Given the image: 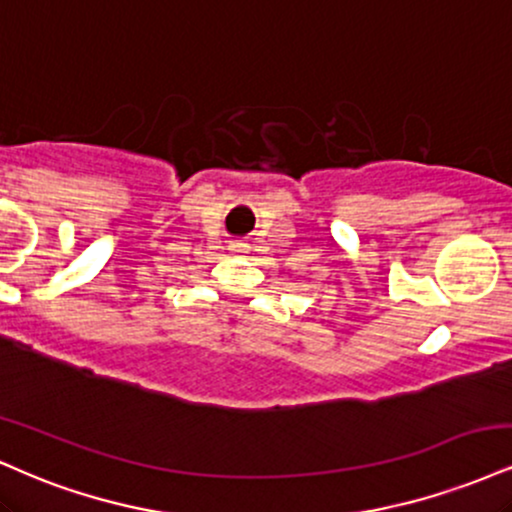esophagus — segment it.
<instances>
[{"instance_id": "34e87169", "label": "esophagus", "mask_w": 512, "mask_h": 512, "mask_svg": "<svg viewBox=\"0 0 512 512\" xmlns=\"http://www.w3.org/2000/svg\"><path fill=\"white\" fill-rule=\"evenodd\" d=\"M245 248H248V245H245V243H231V250L233 252H245Z\"/></svg>"}]
</instances>
